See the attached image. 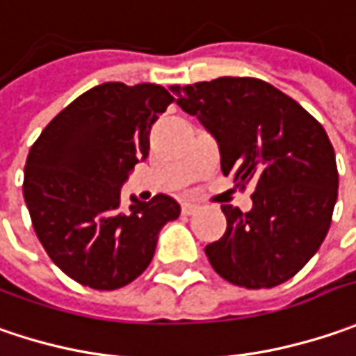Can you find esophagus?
Returning <instances> with one entry per match:
<instances>
[{
    "instance_id": "1",
    "label": "esophagus",
    "mask_w": 356,
    "mask_h": 356,
    "mask_svg": "<svg viewBox=\"0 0 356 356\" xmlns=\"http://www.w3.org/2000/svg\"><path fill=\"white\" fill-rule=\"evenodd\" d=\"M181 211H183V215H193L195 211H199V205H197V203H189V201H185V203L181 205Z\"/></svg>"
}]
</instances>
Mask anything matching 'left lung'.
Segmentation results:
<instances>
[{
    "mask_svg": "<svg viewBox=\"0 0 356 356\" xmlns=\"http://www.w3.org/2000/svg\"><path fill=\"white\" fill-rule=\"evenodd\" d=\"M181 109L219 145L221 171L253 185V207L221 205L227 231L205 247L225 281L270 289L307 265L325 241L339 189L327 131L295 99L253 77L173 86Z\"/></svg>",
    "mask_w": 356,
    "mask_h": 356,
    "instance_id": "1",
    "label": "left lung"
}]
</instances>
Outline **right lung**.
Wrapping results in <instances>:
<instances>
[{
    "instance_id": "add662e5",
    "label": "right lung",
    "mask_w": 356,
    "mask_h": 356,
    "mask_svg": "<svg viewBox=\"0 0 356 356\" xmlns=\"http://www.w3.org/2000/svg\"><path fill=\"white\" fill-rule=\"evenodd\" d=\"M173 101L155 83H101L54 117L33 143L25 203L43 249L73 281L97 291L131 283L149 267L163 225L179 217L169 195L121 205V187L147 159L151 127Z\"/></svg>"
}]
</instances>
